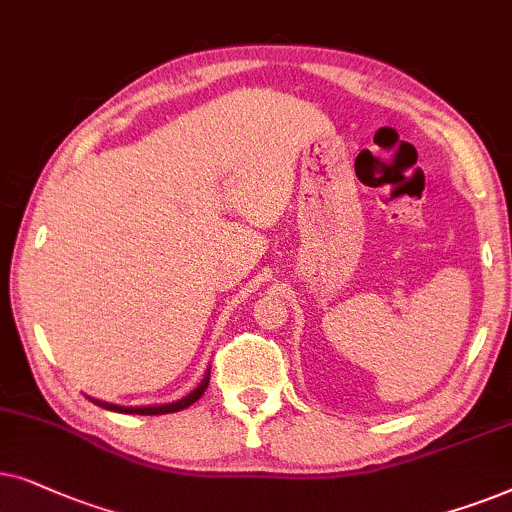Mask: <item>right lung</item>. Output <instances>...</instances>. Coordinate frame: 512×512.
Segmentation results:
<instances>
[{"label": "right lung", "mask_w": 512, "mask_h": 512, "mask_svg": "<svg viewBox=\"0 0 512 512\" xmlns=\"http://www.w3.org/2000/svg\"><path fill=\"white\" fill-rule=\"evenodd\" d=\"M208 381H210V372L203 377V381L199 386L194 388L192 393L185 395L182 400H175V403H168V405H149V407H121V405H112V403H102V400H93L88 398L91 403L105 407V410H112V412H121V414H142V417H152V414H170V412H180V410H187L189 405H194L196 400L201 398L203 393H206L208 388Z\"/></svg>", "instance_id": "add662e5"}]
</instances>
